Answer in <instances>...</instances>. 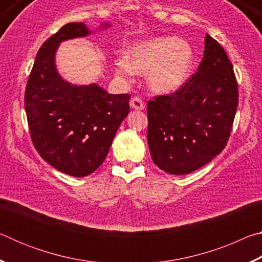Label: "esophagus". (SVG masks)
I'll list each match as a JSON object with an SVG mask.
<instances>
[{
    "mask_svg": "<svg viewBox=\"0 0 262 262\" xmlns=\"http://www.w3.org/2000/svg\"><path fill=\"white\" fill-rule=\"evenodd\" d=\"M130 107L134 108V110H137V111H141L144 108V103L142 101V99L140 98V97H133V98L130 99Z\"/></svg>",
    "mask_w": 262,
    "mask_h": 262,
    "instance_id": "34e87169",
    "label": "esophagus"
}]
</instances>
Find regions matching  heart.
<instances>
[{
    "instance_id": "obj_1",
    "label": "heart",
    "mask_w": 262,
    "mask_h": 262,
    "mask_svg": "<svg viewBox=\"0 0 262 262\" xmlns=\"http://www.w3.org/2000/svg\"><path fill=\"white\" fill-rule=\"evenodd\" d=\"M119 77L130 79L134 74H147L149 86L158 94H171L188 81L194 66V51L184 39L157 37L135 42L125 57L114 60Z\"/></svg>"
}]
</instances>
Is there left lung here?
Returning <instances> with one entry per match:
<instances>
[{
  "label": "left lung",
  "instance_id": "1",
  "mask_svg": "<svg viewBox=\"0 0 262 262\" xmlns=\"http://www.w3.org/2000/svg\"><path fill=\"white\" fill-rule=\"evenodd\" d=\"M238 106V85L227 53L209 34L203 59L178 91L148 103V144L167 173L188 174L227 145Z\"/></svg>",
  "mask_w": 262,
  "mask_h": 262
}]
</instances>
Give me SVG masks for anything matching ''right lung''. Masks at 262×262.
<instances>
[{
    "instance_id": "obj_1",
    "label": "right lung",
    "mask_w": 262,
    "mask_h": 262,
    "mask_svg": "<svg viewBox=\"0 0 262 262\" xmlns=\"http://www.w3.org/2000/svg\"><path fill=\"white\" fill-rule=\"evenodd\" d=\"M110 26L103 23L100 30ZM91 33L84 23H68L48 38L35 57L25 90L34 148L43 161L72 177L89 176L103 164L129 113L128 94L111 95L96 83L77 85L57 72L55 54L60 43Z\"/></svg>"
}]
</instances>
